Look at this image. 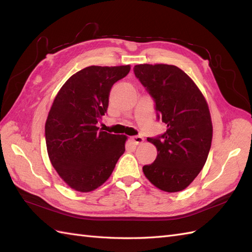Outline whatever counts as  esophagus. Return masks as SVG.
Instances as JSON below:
<instances>
[{"label": "esophagus", "instance_id": "1", "mask_svg": "<svg viewBox=\"0 0 252 252\" xmlns=\"http://www.w3.org/2000/svg\"><path fill=\"white\" fill-rule=\"evenodd\" d=\"M130 141H131L133 144L138 145V144L143 143L144 138H143V136H140V135H134V136H131V138H130Z\"/></svg>", "mask_w": 252, "mask_h": 252}]
</instances>
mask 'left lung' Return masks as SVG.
Masks as SVG:
<instances>
[{"label":"left lung","mask_w":252,"mask_h":252,"mask_svg":"<svg viewBox=\"0 0 252 252\" xmlns=\"http://www.w3.org/2000/svg\"><path fill=\"white\" fill-rule=\"evenodd\" d=\"M133 69L155 98L158 118L167 125L164 134L147 139L157 147L158 156L143 167V172L163 191H182L208 158L213 132L208 103L192 79L177 66L140 64Z\"/></svg>","instance_id":"1"}]
</instances>
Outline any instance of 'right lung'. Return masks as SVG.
Returning <instances> with one entry per match:
<instances>
[{
    "label": "right lung",
    "instance_id": "1",
    "mask_svg": "<svg viewBox=\"0 0 252 252\" xmlns=\"http://www.w3.org/2000/svg\"><path fill=\"white\" fill-rule=\"evenodd\" d=\"M130 65L89 66L72 74L53 100L45 123L50 162L71 189L90 192L109 179L127 136L98 130L112 85Z\"/></svg>",
    "mask_w": 252,
    "mask_h": 252
}]
</instances>
